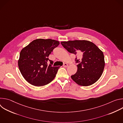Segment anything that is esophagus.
I'll return each instance as SVG.
<instances>
[{
	"label": "esophagus",
	"instance_id": "esophagus-1",
	"mask_svg": "<svg viewBox=\"0 0 123 123\" xmlns=\"http://www.w3.org/2000/svg\"><path fill=\"white\" fill-rule=\"evenodd\" d=\"M63 66L64 67V68H67L68 66V64H67V63H64L63 65Z\"/></svg>",
	"mask_w": 123,
	"mask_h": 123
}]
</instances>
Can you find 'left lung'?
Segmentation results:
<instances>
[{"mask_svg": "<svg viewBox=\"0 0 123 123\" xmlns=\"http://www.w3.org/2000/svg\"><path fill=\"white\" fill-rule=\"evenodd\" d=\"M69 52L76 55L77 71L71 76L78 85L88 86L95 83L102 75L105 67L103 52L92 42L74 40L61 42Z\"/></svg>", "mask_w": 123, "mask_h": 123, "instance_id": "1", "label": "left lung"}]
</instances>
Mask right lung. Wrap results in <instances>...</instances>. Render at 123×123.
I'll list each match as a JSON object with an SVG mask.
<instances>
[{
  "label": "right lung",
  "mask_w": 123,
  "mask_h": 123,
  "mask_svg": "<svg viewBox=\"0 0 123 123\" xmlns=\"http://www.w3.org/2000/svg\"><path fill=\"white\" fill-rule=\"evenodd\" d=\"M59 42L50 39H37L24 48L20 53L18 67L23 77L35 86H43L51 82L60 67L52 66L48 57ZM49 60L51 64L47 65Z\"/></svg>",
  "instance_id": "1"
}]
</instances>
